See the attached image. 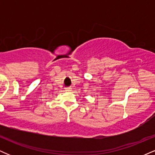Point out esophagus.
<instances>
[{
	"instance_id": "1",
	"label": "esophagus",
	"mask_w": 155,
	"mask_h": 155,
	"mask_svg": "<svg viewBox=\"0 0 155 155\" xmlns=\"http://www.w3.org/2000/svg\"><path fill=\"white\" fill-rule=\"evenodd\" d=\"M65 90H66V91H72V88L71 87H67V88H65Z\"/></svg>"
}]
</instances>
